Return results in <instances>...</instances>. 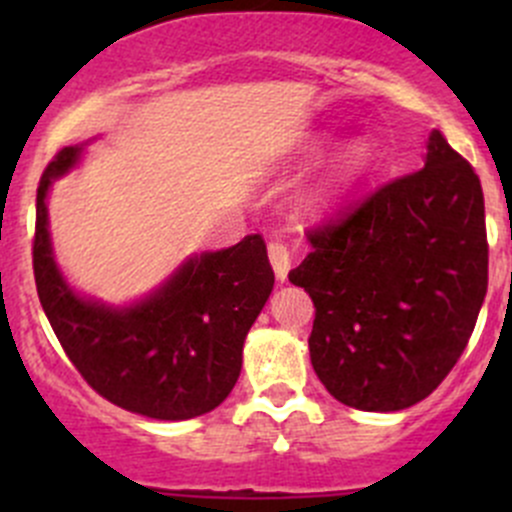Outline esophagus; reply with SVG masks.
I'll return each instance as SVG.
<instances>
[{"label": "esophagus", "instance_id": "esophagus-1", "mask_svg": "<svg viewBox=\"0 0 512 512\" xmlns=\"http://www.w3.org/2000/svg\"><path fill=\"white\" fill-rule=\"evenodd\" d=\"M267 255H270L272 270H275L277 280L285 282L289 265H292V255H289V247L282 240H270V245H267Z\"/></svg>", "mask_w": 512, "mask_h": 512}]
</instances>
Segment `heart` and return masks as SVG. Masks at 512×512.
Listing matches in <instances>:
<instances>
[{
  "label": "heart",
  "mask_w": 512,
  "mask_h": 512,
  "mask_svg": "<svg viewBox=\"0 0 512 512\" xmlns=\"http://www.w3.org/2000/svg\"><path fill=\"white\" fill-rule=\"evenodd\" d=\"M371 163V148L366 141H354L347 148L334 156L332 163L327 165V170L322 173V178L309 188L307 193V205L309 208H322V205L332 203L342 190H347L349 185L369 168Z\"/></svg>",
  "instance_id": "heart-1"
}]
</instances>
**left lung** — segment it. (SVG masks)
Instances as JSON below:
<instances>
[{
  "label": "left lung",
  "mask_w": 512,
  "mask_h": 512,
  "mask_svg": "<svg viewBox=\"0 0 512 512\" xmlns=\"http://www.w3.org/2000/svg\"><path fill=\"white\" fill-rule=\"evenodd\" d=\"M423 168L379 185L307 232L289 272L314 302L319 381L361 411H401L456 366L488 292L480 180L441 131Z\"/></svg>",
  "instance_id": "1"
}]
</instances>
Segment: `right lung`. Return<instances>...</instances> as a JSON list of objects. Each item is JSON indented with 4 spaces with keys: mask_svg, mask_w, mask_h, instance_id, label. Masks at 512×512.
<instances>
[{
    "mask_svg": "<svg viewBox=\"0 0 512 512\" xmlns=\"http://www.w3.org/2000/svg\"><path fill=\"white\" fill-rule=\"evenodd\" d=\"M66 146L36 188L34 280L56 339L86 384L111 404L160 421L203 416L227 399L242 344L275 285L262 235L185 262L158 292L126 309L79 297L51 255L46 193L74 168Z\"/></svg>",
    "mask_w": 512,
    "mask_h": 512,
    "instance_id": "add662e5",
    "label": "right lung"
}]
</instances>
